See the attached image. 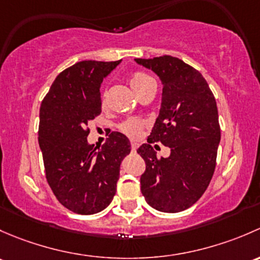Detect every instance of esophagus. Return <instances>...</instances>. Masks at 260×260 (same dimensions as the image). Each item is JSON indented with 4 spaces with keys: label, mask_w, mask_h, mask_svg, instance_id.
Returning <instances> with one entry per match:
<instances>
[{
    "label": "esophagus",
    "mask_w": 260,
    "mask_h": 260,
    "mask_svg": "<svg viewBox=\"0 0 260 260\" xmlns=\"http://www.w3.org/2000/svg\"><path fill=\"white\" fill-rule=\"evenodd\" d=\"M138 150V144L136 143H131V151L135 152Z\"/></svg>",
    "instance_id": "esophagus-1"
}]
</instances>
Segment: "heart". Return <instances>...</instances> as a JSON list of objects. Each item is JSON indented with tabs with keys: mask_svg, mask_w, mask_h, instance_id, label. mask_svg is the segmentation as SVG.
<instances>
[{
	"mask_svg": "<svg viewBox=\"0 0 260 260\" xmlns=\"http://www.w3.org/2000/svg\"><path fill=\"white\" fill-rule=\"evenodd\" d=\"M130 84L133 86V89L136 91V93H140L141 91L145 90L146 87L150 85L155 84L154 79L151 76H149L148 74H144V72H134L130 77ZM101 104L103 106L105 105V93L101 95ZM144 127H145V122L140 119H127L125 121H122L119 125V129L121 133H124L125 135H127L131 139H136L141 135Z\"/></svg>",
	"mask_w": 260,
	"mask_h": 260,
	"instance_id": "1",
	"label": "heart"
}]
</instances>
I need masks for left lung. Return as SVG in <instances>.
Segmentation results:
<instances>
[{"label":"left lung","mask_w":260,"mask_h":260,"mask_svg":"<svg viewBox=\"0 0 260 260\" xmlns=\"http://www.w3.org/2000/svg\"><path fill=\"white\" fill-rule=\"evenodd\" d=\"M151 69L162 82V101L148 143L138 149L145 161L140 176L146 203L164 213H179L200 199L216 167L220 141L216 101L197 69L173 56L135 58ZM172 149L157 158L151 144Z\"/></svg>","instance_id":"1"}]
</instances>
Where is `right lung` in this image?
I'll return each mask as SVG.
<instances>
[{
    "mask_svg": "<svg viewBox=\"0 0 260 260\" xmlns=\"http://www.w3.org/2000/svg\"><path fill=\"white\" fill-rule=\"evenodd\" d=\"M119 61H80L51 85L40 108L39 144L46 180L58 202L89 215L111 203L120 164L130 152L124 134L111 131L100 151L89 145L90 122L101 114L100 85Z\"/></svg>",
    "mask_w": 260,
    "mask_h": 260,
    "instance_id": "obj_1",
    "label": "right lung"
}]
</instances>
